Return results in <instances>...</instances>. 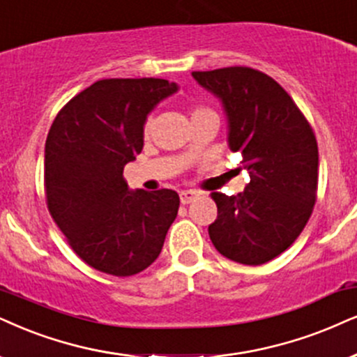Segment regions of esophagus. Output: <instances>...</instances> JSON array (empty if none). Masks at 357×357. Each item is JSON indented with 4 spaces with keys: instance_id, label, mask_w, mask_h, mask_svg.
Segmentation results:
<instances>
[{
    "instance_id": "1",
    "label": "esophagus",
    "mask_w": 357,
    "mask_h": 357,
    "mask_svg": "<svg viewBox=\"0 0 357 357\" xmlns=\"http://www.w3.org/2000/svg\"><path fill=\"white\" fill-rule=\"evenodd\" d=\"M197 196H199V191H194V189H188V191L179 192V199H181V204H189V202H192Z\"/></svg>"
}]
</instances>
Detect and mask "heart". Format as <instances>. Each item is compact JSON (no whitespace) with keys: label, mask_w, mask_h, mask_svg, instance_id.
I'll return each mask as SVG.
<instances>
[{"label":"heart","mask_w":357,"mask_h":357,"mask_svg":"<svg viewBox=\"0 0 357 357\" xmlns=\"http://www.w3.org/2000/svg\"><path fill=\"white\" fill-rule=\"evenodd\" d=\"M204 114H214V112L209 110L207 107H194L192 112H191V119L192 116H197V115H204ZM145 130H148V126Z\"/></svg>","instance_id":"heart-1"}]
</instances>
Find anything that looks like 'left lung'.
Listing matches in <instances>:
<instances>
[{
  "label": "left lung",
  "mask_w": 357,
  "mask_h": 357,
  "mask_svg": "<svg viewBox=\"0 0 357 357\" xmlns=\"http://www.w3.org/2000/svg\"><path fill=\"white\" fill-rule=\"evenodd\" d=\"M222 102L229 148L242 153L250 183L236 196L212 192L218 219L209 237L219 254L243 265L267 264L300 236L318 191V143L278 82L250 67L192 72Z\"/></svg>",
  "instance_id": "left-lung-1"
}]
</instances>
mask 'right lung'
<instances>
[{
  "mask_svg": "<svg viewBox=\"0 0 357 357\" xmlns=\"http://www.w3.org/2000/svg\"><path fill=\"white\" fill-rule=\"evenodd\" d=\"M178 90L165 79H103L70 98L47 133L44 191L72 250L98 272L150 267L178 215L171 189L130 191L126 163L143 150L146 116Z\"/></svg>",
  "mask_w": 357,
  "mask_h": 357,
  "instance_id": "add662e5",
  "label": "right lung"
}]
</instances>
